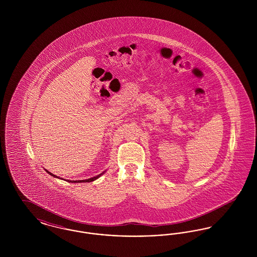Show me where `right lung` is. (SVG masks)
I'll return each instance as SVG.
<instances>
[{"label":"right lung","instance_id":"obj_1","mask_svg":"<svg viewBox=\"0 0 257 257\" xmlns=\"http://www.w3.org/2000/svg\"><path fill=\"white\" fill-rule=\"evenodd\" d=\"M48 173H50L52 176H54V177H57L56 175H54L53 173H51L48 171H46ZM104 172H102V173H100V174H98L97 176H94V177H92V178H88V179H86V180H71V181H69V180H67V181H69V182H71V183H81V182H91V181H94V180H96L97 178H99L102 174H103ZM59 178V177H58Z\"/></svg>","mask_w":257,"mask_h":257}]
</instances>
